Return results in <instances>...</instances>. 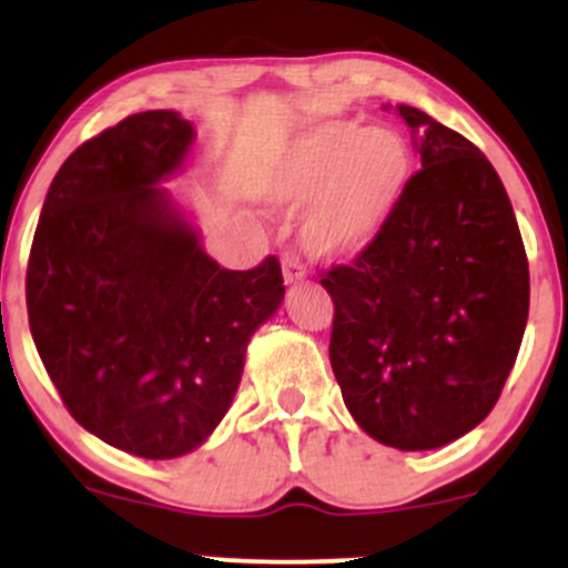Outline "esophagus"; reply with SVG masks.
Segmentation results:
<instances>
[{"instance_id":"obj_1","label":"esophagus","mask_w":568,"mask_h":568,"mask_svg":"<svg viewBox=\"0 0 568 568\" xmlns=\"http://www.w3.org/2000/svg\"><path fill=\"white\" fill-rule=\"evenodd\" d=\"M283 277L285 283H300V280L305 277V266H302L300 255H294V252L288 250L283 252Z\"/></svg>"}]
</instances>
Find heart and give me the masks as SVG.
<instances>
[{
	"label": "heart",
	"instance_id": "1",
	"mask_svg": "<svg viewBox=\"0 0 568 568\" xmlns=\"http://www.w3.org/2000/svg\"><path fill=\"white\" fill-rule=\"evenodd\" d=\"M415 175V151L393 129L321 120L285 136L257 178L263 197L307 203L302 236L324 257L357 255L390 222Z\"/></svg>",
	"mask_w": 568,
	"mask_h": 568
}]
</instances>
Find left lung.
I'll list each match as a JSON object with an SVG mask.
<instances>
[{
	"label": "left lung",
	"mask_w": 568,
	"mask_h": 568,
	"mask_svg": "<svg viewBox=\"0 0 568 568\" xmlns=\"http://www.w3.org/2000/svg\"><path fill=\"white\" fill-rule=\"evenodd\" d=\"M423 168L379 236L324 268L329 363L365 434L428 450L473 432L519 354L530 274L517 216L489 159L459 131L398 106Z\"/></svg>",
	"instance_id": "1"
}]
</instances>
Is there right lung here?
<instances>
[{
	"label": "right lung",
	"mask_w": 568,
	"mask_h": 568,
	"mask_svg": "<svg viewBox=\"0 0 568 568\" xmlns=\"http://www.w3.org/2000/svg\"><path fill=\"white\" fill-rule=\"evenodd\" d=\"M194 131L173 109L129 114L51 181L27 313L43 368L79 426L125 454L175 459L225 417L252 332L280 307L274 255L231 272L156 183Z\"/></svg>",
	"instance_id": "1"
}]
</instances>
